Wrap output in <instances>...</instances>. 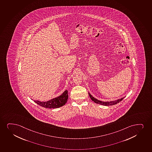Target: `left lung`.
<instances>
[{
  "mask_svg": "<svg viewBox=\"0 0 152 152\" xmlns=\"http://www.w3.org/2000/svg\"><path fill=\"white\" fill-rule=\"evenodd\" d=\"M88 94H89V96L91 98V99H92V101H94V102L97 103V104H99L102 105H105V106H109V105H113L116 104L117 103H119V102L122 100L124 98L123 97L120 99L116 100H115V101H110V102L109 101V102H103V101H100V100L96 99L95 98L93 97L90 93H88Z\"/></svg>",
  "mask_w": 152,
  "mask_h": 152,
  "instance_id": "8db88e82",
  "label": "left lung"
}]
</instances>
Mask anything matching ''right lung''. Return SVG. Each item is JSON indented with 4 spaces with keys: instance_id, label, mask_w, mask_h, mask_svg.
I'll list each match as a JSON object with an SVG mask.
<instances>
[{
    "instance_id": "1",
    "label": "right lung",
    "mask_w": 152,
    "mask_h": 152,
    "mask_svg": "<svg viewBox=\"0 0 152 152\" xmlns=\"http://www.w3.org/2000/svg\"><path fill=\"white\" fill-rule=\"evenodd\" d=\"M68 91H65L64 93L59 96L58 97L50 100L46 102H40V101L34 100V102L40 105L42 107L49 109H56L64 105L68 100Z\"/></svg>"
}]
</instances>
